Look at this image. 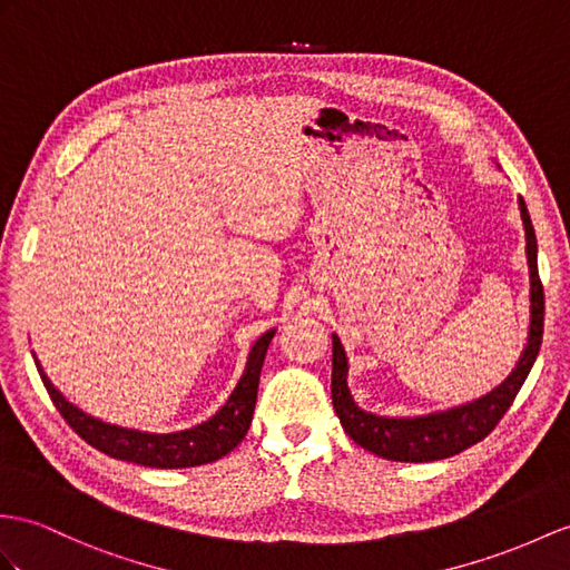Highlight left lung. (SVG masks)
Here are the masks:
<instances>
[{
	"label": "left lung",
	"mask_w": 570,
	"mask_h": 570,
	"mask_svg": "<svg viewBox=\"0 0 570 570\" xmlns=\"http://www.w3.org/2000/svg\"><path fill=\"white\" fill-rule=\"evenodd\" d=\"M520 215L527 234V263H530V302H532V322L527 348L520 357L518 367L512 370L510 377L498 386L495 392L483 396L474 404L452 409L448 413L425 415V419H382V415L365 413L355 406L348 392V363L341 341L333 336V372H331V399L336 409L341 425L360 448L370 450L372 454L384 456L394 462H435L448 460L464 452L466 448L476 445L485 435L493 433V428L501 423L503 415L515 401L518 392L530 374L539 345L541 333H544V287L539 281L537 268V237L527 205L520 198Z\"/></svg>",
	"instance_id": "left-lung-1"
}]
</instances>
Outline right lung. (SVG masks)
<instances>
[{"instance_id": "right-lung-1", "label": "right lung", "mask_w": 570, "mask_h": 570, "mask_svg": "<svg viewBox=\"0 0 570 570\" xmlns=\"http://www.w3.org/2000/svg\"><path fill=\"white\" fill-rule=\"evenodd\" d=\"M271 338H273V331L263 333V336L256 341L237 390L232 392L227 404L222 406L210 421H205L190 430H180V433H169V435L137 433V430L118 428V425L91 419V415L69 404V401L55 390L38 363L36 367L40 372V380H43L55 409L60 411V415L69 423V428H72L79 438H85L91 448L101 450L104 454L122 462H135V464L155 466V469H186V466H200L207 462H215L219 456L232 452L244 440L246 430L254 419L258 377H261V367H263V360H266Z\"/></svg>"}]
</instances>
